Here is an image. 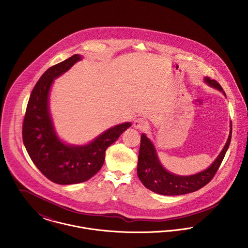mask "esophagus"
<instances>
[{"label": "esophagus", "mask_w": 248, "mask_h": 248, "mask_svg": "<svg viewBox=\"0 0 248 248\" xmlns=\"http://www.w3.org/2000/svg\"><path fill=\"white\" fill-rule=\"evenodd\" d=\"M134 127H135L136 129L144 130V129H146V128L148 127V125H147V122H146L143 118H138V119H136L135 122H134Z\"/></svg>", "instance_id": "1"}]
</instances>
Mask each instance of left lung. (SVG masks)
Masks as SVG:
<instances>
[{"label": "left lung", "mask_w": 248, "mask_h": 248, "mask_svg": "<svg viewBox=\"0 0 248 248\" xmlns=\"http://www.w3.org/2000/svg\"><path fill=\"white\" fill-rule=\"evenodd\" d=\"M204 81L213 88L223 92L221 86L216 80L205 77ZM231 137L232 125L227 142L212 165L208 169L196 175L181 177L169 173L162 167L157 158L153 143L147 139L144 134H142L138 162V176L146 188L156 194L164 196H177L198 191L209 183L215 177L230 145Z\"/></svg>", "instance_id": "1"}]
</instances>
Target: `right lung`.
Here are the masks:
<instances>
[{
    "label": "right lung",
    "instance_id": "1",
    "mask_svg": "<svg viewBox=\"0 0 248 248\" xmlns=\"http://www.w3.org/2000/svg\"><path fill=\"white\" fill-rule=\"evenodd\" d=\"M81 56L74 54L44 72L33 88L23 122V141L39 171L62 185L80 183L94 176L102 167L107 148L131 127L116 125L85 146L61 141L53 129L48 110V93L53 79L68 71Z\"/></svg>",
    "mask_w": 248,
    "mask_h": 248
}]
</instances>
